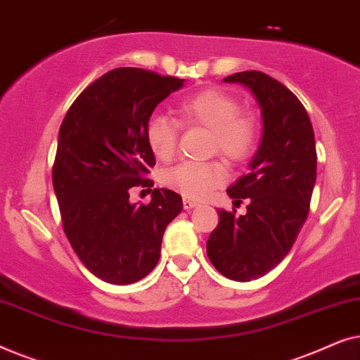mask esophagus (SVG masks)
<instances>
[{
    "label": "esophagus",
    "instance_id": "esophagus-1",
    "mask_svg": "<svg viewBox=\"0 0 360 360\" xmlns=\"http://www.w3.org/2000/svg\"><path fill=\"white\" fill-rule=\"evenodd\" d=\"M195 206H198V201L190 200V198H184V208L185 210H191V208H195Z\"/></svg>",
    "mask_w": 360,
    "mask_h": 360
}]
</instances>
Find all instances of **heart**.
I'll return each instance as SVG.
<instances>
[{"label":"heart","mask_w":360,"mask_h":360,"mask_svg":"<svg viewBox=\"0 0 360 360\" xmlns=\"http://www.w3.org/2000/svg\"><path fill=\"white\" fill-rule=\"evenodd\" d=\"M176 115L186 127H203L211 132L210 154H218L229 164H240L252 154L257 141V120L243 111L233 95L218 88L201 90L184 98ZM146 142L155 159L170 162L179 144V124L164 115L152 116L146 124ZM226 169L219 162L180 164L164 175V184L185 198L203 200L223 185Z\"/></svg>","instance_id":"1"}]
</instances>
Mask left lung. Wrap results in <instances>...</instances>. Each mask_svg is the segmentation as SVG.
<instances>
[{"label":"left lung","mask_w":360,"mask_h":360,"mask_svg":"<svg viewBox=\"0 0 360 360\" xmlns=\"http://www.w3.org/2000/svg\"><path fill=\"white\" fill-rule=\"evenodd\" d=\"M255 96L262 112V139L249 174L228 188L248 213L218 210L219 223L206 252L219 274L250 282L277 267L290 252L309 211L316 181V144L302 101L287 86L262 72H239L224 78Z\"/></svg>","instance_id":"8db88e82"}]
</instances>
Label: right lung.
<instances>
[{"instance_id": "1", "label": "right lung", "mask_w": 360, "mask_h": 360, "mask_svg": "<svg viewBox=\"0 0 360 360\" xmlns=\"http://www.w3.org/2000/svg\"><path fill=\"white\" fill-rule=\"evenodd\" d=\"M181 78L121 67L83 90L58 131L52 184L63 231L83 265L112 285L144 278L159 262L167 224L184 208L181 196L154 188L149 205L129 201L155 157L146 142L152 111Z\"/></svg>"}]
</instances>
